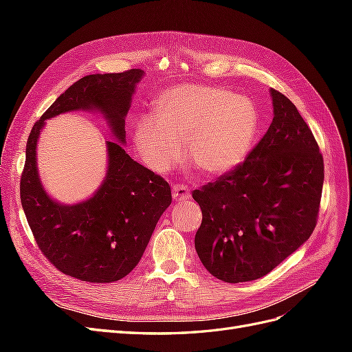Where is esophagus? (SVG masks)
<instances>
[{
  "label": "esophagus",
  "mask_w": 352,
  "mask_h": 352,
  "mask_svg": "<svg viewBox=\"0 0 352 352\" xmlns=\"http://www.w3.org/2000/svg\"><path fill=\"white\" fill-rule=\"evenodd\" d=\"M172 195H173L175 201H185V199H189V197H190L188 188L184 185H175Z\"/></svg>",
  "instance_id": "esophagus-1"
}]
</instances>
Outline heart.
<instances>
[{
    "label": "heart",
    "instance_id": "b5f03b06",
    "mask_svg": "<svg viewBox=\"0 0 352 352\" xmlns=\"http://www.w3.org/2000/svg\"><path fill=\"white\" fill-rule=\"evenodd\" d=\"M154 111L135 123L133 144L158 175L182 162L180 144L202 175H225L250 154L258 131L254 101L221 87L179 85L160 95Z\"/></svg>",
    "mask_w": 352,
    "mask_h": 352
}]
</instances>
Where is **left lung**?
<instances>
[{"label": "left lung", "instance_id": "8db88e82", "mask_svg": "<svg viewBox=\"0 0 352 352\" xmlns=\"http://www.w3.org/2000/svg\"><path fill=\"white\" fill-rule=\"evenodd\" d=\"M273 122L247 158L195 189L202 211L195 250L214 278H263L311 236L320 208L324 164L294 102L272 88Z\"/></svg>", "mask_w": 352, "mask_h": 352}]
</instances>
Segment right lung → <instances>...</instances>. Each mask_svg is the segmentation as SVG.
<instances>
[{"label": "right lung", "instance_id": "1", "mask_svg": "<svg viewBox=\"0 0 352 352\" xmlns=\"http://www.w3.org/2000/svg\"><path fill=\"white\" fill-rule=\"evenodd\" d=\"M144 72L89 74L74 82L35 122L26 144L20 199L38 248L57 270L91 283L123 279L140 263L160 216L172 202L166 180L136 163L119 142H107L109 170L88 201L61 206L42 189L36 141L45 119L79 109L100 110L124 142V116Z\"/></svg>", "mask_w": 352, "mask_h": 352}]
</instances>
